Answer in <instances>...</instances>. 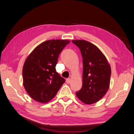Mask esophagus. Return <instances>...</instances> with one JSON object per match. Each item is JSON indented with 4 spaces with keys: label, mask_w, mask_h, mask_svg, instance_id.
Wrapping results in <instances>:
<instances>
[{
    "label": "esophagus",
    "mask_w": 134,
    "mask_h": 134,
    "mask_svg": "<svg viewBox=\"0 0 134 134\" xmlns=\"http://www.w3.org/2000/svg\"><path fill=\"white\" fill-rule=\"evenodd\" d=\"M70 81H71V80H70V79H66V82L67 84H69Z\"/></svg>",
    "instance_id": "1"
}]
</instances>
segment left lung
I'll return each mask as SVG.
<instances>
[{
  "label": "left lung",
  "mask_w": 134,
  "mask_h": 134,
  "mask_svg": "<svg viewBox=\"0 0 134 134\" xmlns=\"http://www.w3.org/2000/svg\"><path fill=\"white\" fill-rule=\"evenodd\" d=\"M80 48L82 57V86L76 96L87 104L96 103L105 96L110 83L111 67L101 50L84 40H72Z\"/></svg>",
  "instance_id": "left-lung-1"
}]
</instances>
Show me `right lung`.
Masks as SVG:
<instances>
[{
    "label": "right lung",
    "mask_w": 134,
    "mask_h": 134,
    "mask_svg": "<svg viewBox=\"0 0 134 134\" xmlns=\"http://www.w3.org/2000/svg\"><path fill=\"white\" fill-rule=\"evenodd\" d=\"M67 40H49L42 43L33 50L24 63L23 86L33 99L46 103L53 99L65 79L55 70L59 54Z\"/></svg>",
    "instance_id": "1"
}]
</instances>
